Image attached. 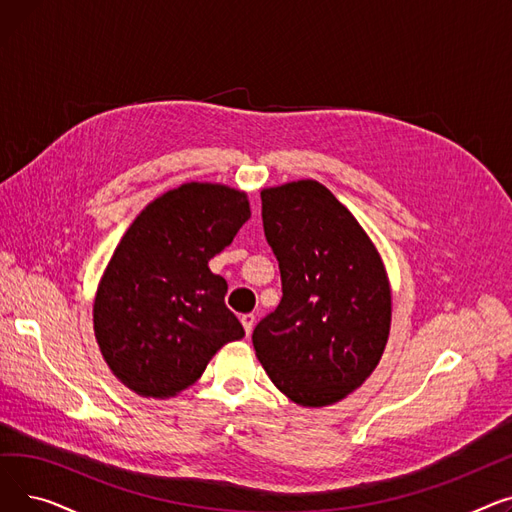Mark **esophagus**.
I'll return each instance as SVG.
<instances>
[{"mask_svg":"<svg viewBox=\"0 0 512 512\" xmlns=\"http://www.w3.org/2000/svg\"><path fill=\"white\" fill-rule=\"evenodd\" d=\"M240 324H242V328H245V332H247V336L253 332V326H255V315L253 313H245V315H240Z\"/></svg>","mask_w":512,"mask_h":512,"instance_id":"obj_1","label":"esophagus"}]
</instances>
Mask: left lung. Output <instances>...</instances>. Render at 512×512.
Segmentation results:
<instances>
[{
  "label": "left lung",
  "mask_w": 512,
  "mask_h": 512,
  "mask_svg": "<svg viewBox=\"0 0 512 512\" xmlns=\"http://www.w3.org/2000/svg\"><path fill=\"white\" fill-rule=\"evenodd\" d=\"M261 218L282 278V301L253 330L274 386L301 407H328L378 367L392 294L371 238L317 180L261 191Z\"/></svg>",
  "instance_id": "left-lung-1"
}]
</instances>
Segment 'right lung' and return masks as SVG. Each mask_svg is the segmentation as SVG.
<instances>
[{
  "label": "right lung",
  "mask_w": 512,
  "mask_h": 512,
  "mask_svg": "<svg viewBox=\"0 0 512 512\" xmlns=\"http://www.w3.org/2000/svg\"><path fill=\"white\" fill-rule=\"evenodd\" d=\"M251 218L226 184L186 182L151 201L124 232L97 286L93 328L116 378L147 398L195 384L211 357L245 336L209 270Z\"/></svg>",
  "instance_id": "obj_1"
}]
</instances>
